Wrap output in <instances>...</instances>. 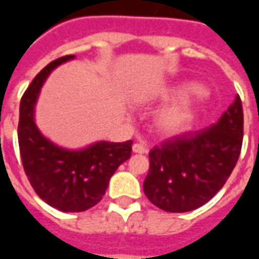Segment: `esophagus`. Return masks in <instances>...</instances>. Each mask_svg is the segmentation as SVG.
I'll use <instances>...</instances> for the list:
<instances>
[{"label": "esophagus", "instance_id": "1", "mask_svg": "<svg viewBox=\"0 0 259 259\" xmlns=\"http://www.w3.org/2000/svg\"><path fill=\"white\" fill-rule=\"evenodd\" d=\"M132 150H133V152H135V154H146L147 152L146 147L143 146V144H139V143L133 144Z\"/></svg>", "mask_w": 259, "mask_h": 259}]
</instances>
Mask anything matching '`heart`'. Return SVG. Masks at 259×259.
Masks as SVG:
<instances>
[{
  "label": "heart",
  "instance_id": "obj_1",
  "mask_svg": "<svg viewBox=\"0 0 259 259\" xmlns=\"http://www.w3.org/2000/svg\"><path fill=\"white\" fill-rule=\"evenodd\" d=\"M198 91L200 85L193 81L178 83L159 91V100L175 101L155 113L152 124L158 135L163 139H175L187 135L194 127L200 116V101L197 98Z\"/></svg>",
  "mask_w": 259,
  "mask_h": 259
}]
</instances>
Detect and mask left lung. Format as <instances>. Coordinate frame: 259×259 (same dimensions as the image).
<instances>
[{"label":"left lung","mask_w":259,"mask_h":259,"mask_svg":"<svg viewBox=\"0 0 259 259\" xmlns=\"http://www.w3.org/2000/svg\"><path fill=\"white\" fill-rule=\"evenodd\" d=\"M241 143L243 108L237 96L217 123L152 148L143 185L147 198L168 212L200 208L226 183Z\"/></svg>","instance_id":"1"}]
</instances>
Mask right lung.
Here are the masks:
<instances>
[{
  "label": "right lung",
  "mask_w": 259,
  "mask_h": 259,
  "mask_svg": "<svg viewBox=\"0 0 259 259\" xmlns=\"http://www.w3.org/2000/svg\"><path fill=\"white\" fill-rule=\"evenodd\" d=\"M66 55L48 64L33 79L20 100L18 140L31 187L48 205L62 212H81L101 201L115 170L132 155L133 141H96L79 150L55 144L37 127L34 108L44 81Z\"/></svg>",
  "instance_id": "obj_1"
}]
</instances>
